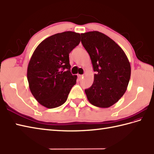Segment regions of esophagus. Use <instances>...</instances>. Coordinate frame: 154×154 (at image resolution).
Wrapping results in <instances>:
<instances>
[{"mask_svg":"<svg viewBox=\"0 0 154 154\" xmlns=\"http://www.w3.org/2000/svg\"><path fill=\"white\" fill-rule=\"evenodd\" d=\"M83 77H84L83 75H82V74H78V79H79V80L82 79V78Z\"/></svg>","mask_w":154,"mask_h":154,"instance_id":"esophagus-1","label":"esophagus"}]
</instances>
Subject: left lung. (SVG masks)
<instances>
[{
  "label": "left lung",
  "mask_w": 154,
  "mask_h": 154,
  "mask_svg": "<svg viewBox=\"0 0 154 154\" xmlns=\"http://www.w3.org/2000/svg\"><path fill=\"white\" fill-rule=\"evenodd\" d=\"M81 37L96 72L92 86L85 90L87 98L96 107H110L127 90L130 62L121 47L106 34L92 31L81 34Z\"/></svg>",
  "instance_id": "1"
}]
</instances>
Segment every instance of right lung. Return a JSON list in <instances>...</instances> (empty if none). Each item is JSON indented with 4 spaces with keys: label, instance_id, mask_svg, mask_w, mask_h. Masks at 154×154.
<instances>
[{
    "label": "right lung",
    "instance_id": "right-lung-1",
    "mask_svg": "<svg viewBox=\"0 0 154 154\" xmlns=\"http://www.w3.org/2000/svg\"><path fill=\"white\" fill-rule=\"evenodd\" d=\"M80 34L72 31L46 38L36 47L27 68L29 88L38 102L54 108L66 101L77 76L70 72L69 54L79 45Z\"/></svg>",
    "mask_w": 154,
    "mask_h": 154
}]
</instances>
